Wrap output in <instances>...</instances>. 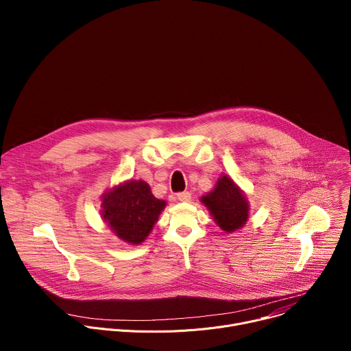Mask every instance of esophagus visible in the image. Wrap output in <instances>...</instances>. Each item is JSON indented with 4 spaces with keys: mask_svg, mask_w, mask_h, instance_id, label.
<instances>
[{
    "mask_svg": "<svg viewBox=\"0 0 351 351\" xmlns=\"http://www.w3.org/2000/svg\"><path fill=\"white\" fill-rule=\"evenodd\" d=\"M176 197H178V199H179V202L187 203V202H190V198H191V194H190L189 191H182V193H178V194H176Z\"/></svg>",
    "mask_w": 351,
    "mask_h": 351,
    "instance_id": "34e87169",
    "label": "esophagus"
}]
</instances>
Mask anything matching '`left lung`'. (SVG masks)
<instances>
[{
    "instance_id": "1",
    "label": "left lung",
    "mask_w": 351,
    "mask_h": 351,
    "mask_svg": "<svg viewBox=\"0 0 351 351\" xmlns=\"http://www.w3.org/2000/svg\"><path fill=\"white\" fill-rule=\"evenodd\" d=\"M202 202L208 207L215 222L225 232L240 229L248 218V203L240 189L226 175L221 176L215 189Z\"/></svg>"
}]
</instances>
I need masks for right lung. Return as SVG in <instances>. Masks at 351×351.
Masks as SVG:
<instances>
[{
	"mask_svg": "<svg viewBox=\"0 0 351 351\" xmlns=\"http://www.w3.org/2000/svg\"><path fill=\"white\" fill-rule=\"evenodd\" d=\"M165 204L153 195L145 182L132 180L104 195L103 218L118 237L140 244L152 232Z\"/></svg>",
	"mask_w": 351,
	"mask_h": 351,
	"instance_id": "1",
	"label": "right lung"
}]
</instances>
